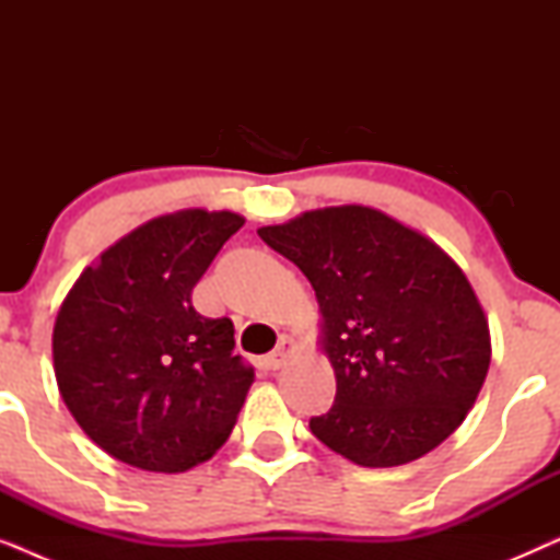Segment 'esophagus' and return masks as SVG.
Masks as SVG:
<instances>
[{
  "instance_id": "1",
  "label": "esophagus",
  "mask_w": 560,
  "mask_h": 560,
  "mask_svg": "<svg viewBox=\"0 0 560 560\" xmlns=\"http://www.w3.org/2000/svg\"><path fill=\"white\" fill-rule=\"evenodd\" d=\"M293 354H298V343L290 339V336H282V339L278 341V349H275L272 354L265 359L267 370H280V366L288 364V359Z\"/></svg>"
}]
</instances>
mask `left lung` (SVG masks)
Instances as JSON below:
<instances>
[{
	"mask_svg": "<svg viewBox=\"0 0 560 560\" xmlns=\"http://www.w3.org/2000/svg\"><path fill=\"white\" fill-rule=\"evenodd\" d=\"M316 290L336 400L320 443L385 469L425 456L464 423L492 339L471 282L433 240L370 206H328L257 229Z\"/></svg>",
	"mask_w": 560,
	"mask_h": 560,
	"instance_id": "obj_1",
	"label": "left lung"
}]
</instances>
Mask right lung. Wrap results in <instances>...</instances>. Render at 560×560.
<instances>
[{
	"mask_svg": "<svg viewBox=\"0 0 560 560\" xmlns=\"http://www.w3.org/2000/svg\"><path fill=\"white\" fill-rule=\"evenodd\" d=\"M234 211L165 213L121 236L68 290L52 326L63 402L106 454L142 471H186L232 433L255 372L234 324L190 293L236 234Z\"/></svg>",
	"mask_w": 560,
	"mask_h": 560,
	"instance_id": "add662e5",
	"label": "right lung"
}]
</instances>
